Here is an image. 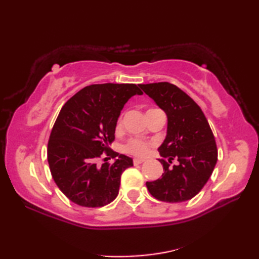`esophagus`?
<instances>
[{
	"label": "esophagus",
	"mask_w": 259,
	"mask_h": 259,
	"mask_svg": "<svg viewBox=\"0 0 259 259\" xmlns=\"http://www.w3.org/2000/svg\"><path fill=\"white\" fill-rule=\"evenodd\" d=\"M142 162H145V159H139V158L134 159V164H140Z\"/></svg>",
	"instance_id": "obj_1"
}]
</instances>
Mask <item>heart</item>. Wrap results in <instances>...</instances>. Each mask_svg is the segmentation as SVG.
<instances>
[{
  "label": "heart",
  "instance_id": "1",
  "mask_svg": "<svg viewBox=\"0 0 259 259\" xmlns=\"http://www.w3.org/2000/svg\"><path fill=\"white\" fill-rule=\"evenodd\" d=\"M121 124V118L118 120L117 125L120 126ZM150 149V144L145 140L141 139H130L123 147V150L126 153H130L133 156L137 157H144L146 156L148 151Z\"/></svg>",
  "mask_w": 259,
  "mask_h": 259
}]
</instances>
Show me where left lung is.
<instances>
[{
    "instance_id": "1",
    "label": "left lung",
    "mask_w": 259,
    "mask_h": 259,
    "mask_svg": "<svg viewBox=\"0 0 259 259\" xmlns=\"http://www.w3.org/2000/svg\"><path fill=\"white\" fill-rule=\"evenodd\" d=\"M140 88L168 119L166 139L158 148L164 172L161 178L147 181V188L158 200H189L207 184L216 166L218 152L212 131L200 107L178 87L158 82Z\"/></svg>"
}]
</instances>
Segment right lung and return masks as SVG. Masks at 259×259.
Returning <instances> with one entry per match:
<instances>
[{
  "mask_svg": "<svg viewBox=\"0 0 259 259\" xmlns=\"http://www.w3.org/2000/svg\"><path fill=\"white\" fill-rule=\"evenodd\" d=\"M136 95L142 91L133 83L91 84L60 111L49 139L48 161L54 183L76 205L103 207L118 196L121 175L134 162L109 146L121 110ZM102 152L115 162L97 164Z\"/></svg>",
  "mask_w": 259,
  "mask_h": 259,
  "instance_id": "obj_1",
  "label": "right lung"
}]
</instances>
